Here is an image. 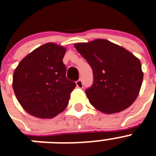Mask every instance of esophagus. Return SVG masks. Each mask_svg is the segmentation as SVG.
<instances>
[{
    "mask_svg": "<svg viewBox=\"0 0 156 156\" xmlns=\"http://www.w3.org/2000/svg\"><path fill=\"white\" fill-rule=\"evenodd\" d=\"M76 83V86L78 87V88H80V89H82L83 86H84V85H83V82H82L81 80H78Z\"/></svg>",
    "mask_w": 156,
    "mask_h": 156,
    "instance_id": "esophagus-1",
    "label": "esophagus"
}]
</instances>
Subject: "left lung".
I'll return each instance as SVG.
<instances>
[{
  "label": "left lung",
  "mask_w": 156,
  "mask_h": 156,
  "mask_svg": "<svg viewBox=\"0 0 156 156\" xmlns=\"http://www.w3.org/2000/svg\"><path fill=\"white\" fill-rule=\"evenodd\" d=\"M74 46L93 69L94 83L85 90L89 102L106 114L130 107L138 96L143 80L139 59L104 39L76 43Z\"/></svg>",
  "instance_id": "obj_1"
}]
</instances>
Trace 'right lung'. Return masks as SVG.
Instances as JSON below:
<instances>
[{
  "label": "right lung",
  "instance_id": "obj_1",
  "mask_svg": "<svg viewBox=\"0 0 156 156\" xmlns=\"http://www.w3.org/2000/svg\"><path fill=\"white\" fill-rule=\"evenodd\" d=\"M64 47L47 43L27 54L14 72L13 89L19 102L33 116L50 119L63 112L76 83L66 76Z\"/></svg>",
  "mask_w": 156,
  "mask_h": 156
}]
</instances>
